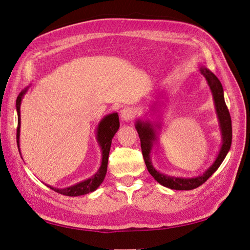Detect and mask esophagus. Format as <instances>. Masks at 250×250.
Wrapping results in <instances>:
<instances>
[{"instance_id": "34e87169", "label": "esophagus", "mask_w": 250, "mask_h": 250, "mask_svg": "<svg viewBox=\"0 0 250 250\" xmlns=\"http://www.w3.org/2000/svg\"><path fill=\"white\" fill-rule=\"evenodd\" d=\"M135 115H136V110L132 106L125 107L120 112V117L125 121L132 120L134 117H135Z\"/></svg>"}]
</instances>
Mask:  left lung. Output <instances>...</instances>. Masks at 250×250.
<instances>
[{
	"label": "left lung",
	"mask_w": 250,
	"mask_h": 250,
	"mask_svg": "<svg viewBox=\"0 0 250 250\" xmlns=\"http://www.w3.org/2000/svg\"><path fill=\"white\" fill-rule=\"evenodd\" d=\"M200 70L205 78H206V81L210 87V91L212 93L215 111H216L217 118H219L220 129L222 132V138H223L222 140L223 144L221 146V150L219 152V155H217L214 163L210 166V168H208L204 172V174L196 177L186 178V177H175V176L166 175L164 173H161V172H158L154 167H153L151 158H150V153L152 151L153 145H154V143L157 139L154 125H152V123H150V121H143V120H137L135 124V127L140 138V146H142L143 156L149 173L154 177V180L157 183L163 185L165 187L173 189V190H192L200 187L201 185H203L205 182H206L208 178L217 170V168L220 167L221 164L223 163V161L225 159L227 155V153L230 149V146H231V140H232L231 118H230L228 107L225 104V99H224V91H223L222 83L220 82L219 79H217V77L213 73H211L208 68H206L205 66H201ZM155 125L159 127V125Z\"/></svg>",
	"instance_id": "8db88e82"
}]
</instances>
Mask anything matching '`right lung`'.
<instances>
[{"instance_id": "1", "label": "right lung", "mask_w": 250, "mask_h": 250, "mask_svg": "<svg viewBox=\"0 0 250 250\" xmlns=\"http://www.w3.org/2000/svg\"><path fill=\"white\" fill-rule=\"evenodd\" d=\"M28 86L24 88L23 91L19 94L17 98V112H18V127H17V144L19 151H20V127H21V115H20V105L23 96L25 93L27 92ZM119 129V118L117 113L108 114L105 117L102 118V120L99 123L97 127V142L101 148L102 152V161L101 166L99 170L96 172V173L92 176L87 178V180L80 182L78 184L74 185V186H70L67 188L58 189L54 188L52 186H48L50 189L58 192L60 194L67 195V196H79V195H84L89 193V192H93L97 189L101 183L104 182L106 170H107V161H108V154H110V149H111V144L112 139L115 134Z\"/></svg>"}]
</instances>
